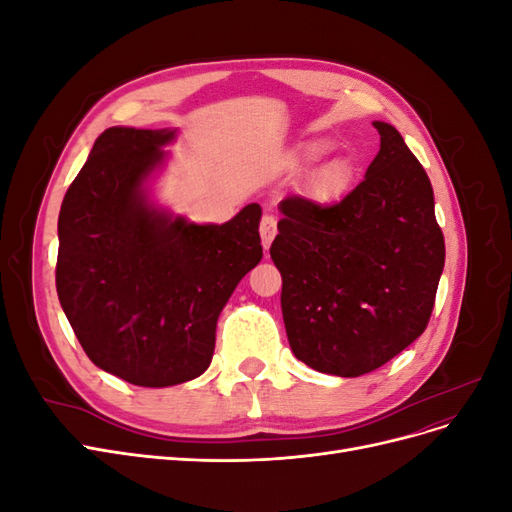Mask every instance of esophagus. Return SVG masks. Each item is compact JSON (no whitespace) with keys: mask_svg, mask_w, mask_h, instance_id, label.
Masks as SVG:
<instances>
[{"mask_svg":"<svg viewBox=\"0 0 512 512\" xmlns=\"http://www.w3.org/2000/svg\"><path fill=\"white\" fill-rule=\"evenodd\" d=\"M275 235H277V220L273 218V215H262V220H260V239H262V247H265V250H269Z\"/></svg>","mask_w":512,"mask_h":512,"instance_id":"1","label":"esophagus"}]
</instances>
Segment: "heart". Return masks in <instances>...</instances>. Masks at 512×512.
<instances>
[{"label": "heart", "mask_w": 512, "mask_h": 512, "mask_svg": "<svg viewBox=\"0 0 512 512\" xmlns=\"http://www.w3.org/2000/svg\"><path fill=\"white\" fill-rule=\"evenodd\" d=\"M329 149H331L329 143L324 141L307 145L303 151V160L314 164L320 158L327 156ZM352 179H354V168L348 160L337 158L322 164L314 175V196L322 200V203H335V200H339L350 190Z\"/></svg>", "instance_id": "b5f03b06"}]
</instances>
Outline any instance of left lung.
Segmentation results:
<instances>
[{
  "mask_svg": "<svg viewBox=\"0 0 512 512\" xmlns=\"http://www.w3.org/2000/svg\"><path fill=\"white\" fill-rule=\"evenodd\" d=\"M374 128L380 151L365 179L327 207L284 198L269 250L294 356L342 378L389 363L427 329L444 269L425 168L393 126Z\"/></svg>",
  "mask_w": 512,
  "mask_h": 512,
  "instance_id": "1",
  "label": "left lung"
}]
</instances>
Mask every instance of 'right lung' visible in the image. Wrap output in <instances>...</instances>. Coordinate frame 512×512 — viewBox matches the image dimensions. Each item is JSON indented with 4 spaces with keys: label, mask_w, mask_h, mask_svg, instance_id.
<instances>
[{
    "label": "right lung",
    "mask_w": 512,
    "mask_h": 512,
    "mask_svg": "<svg viewBox=\"0 0 512 512\" xmlns=\"http://www.w3.org/2000/svg\"><path fill=\"white\" fill-rule=\"evenodd\" d=\"M170 130L108 128L59 211L57 297L91 363L136 386L209 367L220 312L262 258L260 205L194 224L153 207L143 183Z\"/></svg>",
    "instance_id": "obj_1"
}]
</instances>
